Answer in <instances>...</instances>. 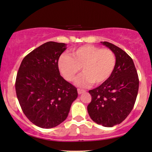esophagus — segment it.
Instances as JSON below:
<instances>
[{
    "label": "esophagus",
    "mask_w": 152,
    "mask_h": 152,
    "mask_svg": "<svg viewBox=\"0 0 152 152\" xmlns=\"http://www.w3.org/2000/svg\"><path fill=\"white\" fill-rule=\"evenodd\" d=\"M85 90H83V89H80V88H78L77 89V92H78V94H82V93H84L85 92Z\"/></svg>",
    "instance_id": "34e87169"
}]
</instances>
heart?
Listing matches in <instances>:
<instances>
[{
	"mask_svg": "<svg viewBox=\"0 0 152 152\" xmlns=\"http://www.w3.org/2000/svg\"><path fill=\"white\" fill-rule=\"evenodd\" d=\"M116 64L113 52L93 45H84L72 50L70 56H60L58 66L66 80L72 82L82 68L83 73L76 80L80 86H87L92 83L99 85L111 76Z\"/></svg>",
	"mask_w": 152,
	"mask_h": 152,
	"instance_id": "1",
	"label": "heart"
}]
</instances>
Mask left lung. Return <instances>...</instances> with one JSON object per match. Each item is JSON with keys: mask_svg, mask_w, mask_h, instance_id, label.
<instances>
[{"mask_svg": "<svg viewBox=\"0 0 152 152\" xmlns=\"http://www.w3.org/2000/svg\"><path fill=\"white\" fill-rule=\"evenodd\" d=\"M101 43L115 54V67L109 80L88 91L91 102L87 110L95 122L111 127L124 121L132 111L139 79L133 59L126 52L107 41Z\"/></svg>", "mask_w": 152, "mask_h": 152, "instance_id": "obj_1", "label": "left lung"}]
</instances>
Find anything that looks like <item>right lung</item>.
Returning a JSON list of instances; mask_svg holds the SVG:
<instances>
[{
	"instance_id": "1",
	"label": "right lung",
	"mask_w": 152,
	"mask_h": 152,
	"mask_svg": "<svg viewBox=\"0 0 152 152\" xmlns=\"http://www.w3.org/2000/svg\"><path fill=\"white\" fill-rule=\"evenodd\" d=\"M66 44L49 41L27 55L16 75L18 102L28 120L41 128L59 125L66 119L77 91L60 75L58 61Z\"/></svg>"
}]
</instances>
